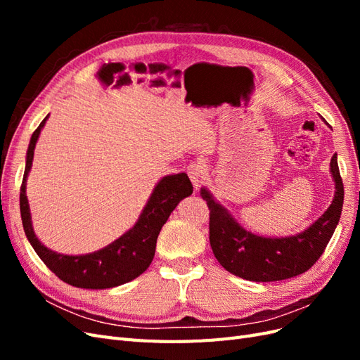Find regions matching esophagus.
<instances>
[{"instance_id":"34e87169","label":"esophagus","mask_w":360,"mask_h":360,"mask_svg":"<svg viewBox=\"0 0 360 360\" xmlns=\"http://www.w3.org/2000/svg\"><path fill=\"white\" fill-rule=\"evenodd\" d=\"M204 163L201 160H195L192 163H189L188 167V174H189V179L193 184L195 189H198L201 186V183L204 180Z\"/></svg>"}]
</instances>
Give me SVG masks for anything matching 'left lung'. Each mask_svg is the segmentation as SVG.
I'll return each instance as SVG.
<instances>
[{
    "label": "left lung",
    "instance_id": "1",
    "mask_svg": "<svg viewBox=\"0 0 360 360\" xmlns=\"http://www.w3.org/2000/svg\"><path fill=\"white\" fill-rule=\"evenodd\" d=\"M330 174L335 195L328 210L303 231L281 237L248 231L209 189L201 188L200 195L210 210V246L221 266L238 278L255 282L294 278L312 267L328 246L342 212L344 186L336 155L330 160Z\"/></svg>",
    "mask_w": 360,
    "mask_h": 360
}]
</instances>
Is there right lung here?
Masks as SVG:
<instances>
[{
  "instance_id": "right-lung-1",
  "label": "right lung",
  "mask_w": 360,
  "mask_h": 360,
  "mask_svg": "<svg viewBox=\"0 0 360 360\" xmlns=\"http://www.w3.org/2000/svg\"><path fill=\"white\" fill-rule=\"evenodd\" d=\"M48 118L49 114L43 118L36 132L31 135L25 158L22 186H20V216H22V225L28 242L49 270L69 285L86 290H105L123 285L148 269L156 252L158 236L163 224L168 221L169 214L179 202L192 193V183L186 172L169 174V176L162 177L153 188L138 221L123 236L90 254H60L39 240L34 228H32L27 198V180L32 167V159H34V148Z\"/></svg>"
}]
</instances>
